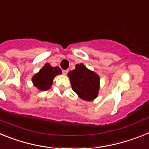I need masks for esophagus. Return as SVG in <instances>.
Masks as SVG:
<instances>
[{
  "label": "esophagus",
  "mask_w": 149,
  "mask_h": 149,
  "mask_svg": "<svg viewBox=\"0 0 149 149\" xmlns=\"http://www.w3.org/2000/svg\"><path fill=\"white\" fill-rule=\"evenodd\" d=\"M68 70H63V74H65V75H66L67 74H68Z\"/></svg>",
  "instance_id": "obj_1"
}]
</instances>
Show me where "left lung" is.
Listing matches in <instances>:
<instances>
[{"mask_svg":"<svg viewBox=\"0 0 149 149\" xmlns=\"http://www.w3.org/2000/svg\"><path fill=\"white\" fill-rule=\"evenodd\" d=\"M72 88L77 95L85 101H93L98 96L99 76L89 70L84 64L75 65V68L68 73Z\"/></svg>","mask_w":149,"mask_h":149,"instance_id":"left-lung-1","label":"left lung"}]
</instances>
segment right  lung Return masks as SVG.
<instances>
[{
    "instance_id": "obj_1",
    "label": "right lung",
    "mask_w": 149,
    "mask_h": 149,
    "mask_svg": "<svg viewBox=\"0 0 149 149\" xmlns=\"http://www.w3.org/2000/svg\"><path fill=\"white\" fill-rule=\"evenodd\" d=\"M60 74H62V71L60 67H53L49 63H46L32 77L33 84L39 90H48L52 85L55 76Z\"/></svg>"
}]
</instances>
